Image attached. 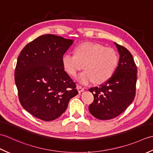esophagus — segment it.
<instances>
[{"instance_id":"obj_1","label":"esophagus","mask_w":153,"mask_h":153,"mask_svg":"<svg viewBox=\"0 0 153 153\" xmlns=\"http://www.w3.org/2000/svg\"><path fill=\"white\" fill-rule=\"evenodd\" d=\"M77 90H78V91H79V92L80 93V92H82L84 90H85V88H84L83 87H82L81 86L78 85L77 86Z\"/></svg>"}]
</instances>
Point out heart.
Listing matches in <instances>:
<instances>
[{
    "mask_svg": "<svg viewBox=\"0 0 153 153\" xmlns=\"http://www.w3.org/2000/svg\"><path fill=\"white\" fill-rule=\"evenodd\" d=\"M65 71L74 76L82 69L77 77L80 82L87 85L91 82L97 85L106 82L113 75L118 63V55L114 49L93 42L78 45L74 54L67 53L62 58Z\"/></svg>",
    "mask_w": 153,
    "mask_h": 153,
    "instance_id": "obj_1",
    "label": "heart"
}]
</instances>
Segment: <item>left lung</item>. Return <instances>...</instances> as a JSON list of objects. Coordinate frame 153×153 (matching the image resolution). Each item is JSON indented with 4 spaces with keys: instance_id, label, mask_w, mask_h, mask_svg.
<instances>
[{
    "instance_id": "obj_1",
    "label": "left lung",
    "mask_w": 153,
    "mask_h": 153,
    "mask_svg": "<svg viewBox=\"0 0 153 153\" xmlns=\"http://www.w3.org/2000/svg\"><path fill=\"white\" fill-rule=\"evenodd\" d=\"M120 60L110 79L99 86L89 89L94 101L89 105L93 116L101 120L119 116L131 104L135 96L137 68L132 55L123 46L115 43Z\"/></svg>"
}]
</instances>
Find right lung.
<instances>
[{"label": "right lung", "mask_w": 153, "mask_h": 153, "mask_svg": "<svg viewBox=\"0 0 153 153\" xmlns=\"http://www.w3.org/2000/svg\"><path fill=\"white\" fill-rule=\"evenodd\" d=\"M71 39L46 34L24 47L14 72L18 98L25 110L43 121L57 119L78 94L76 84L65 71L62 58Z\"/></svg>", "instance_id": "1"}]
</instances>
